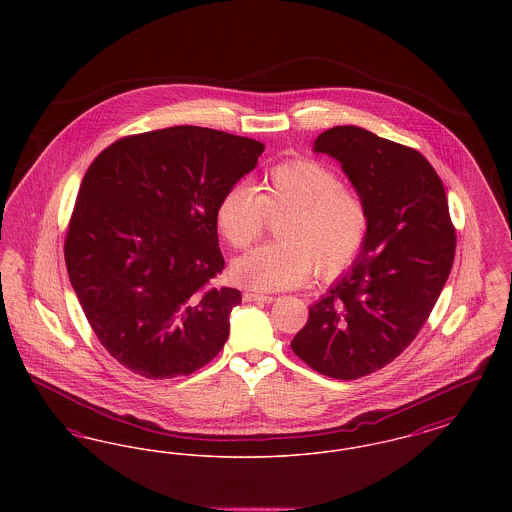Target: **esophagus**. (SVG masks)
I'll list each match as a JSON object with an SVG mask.
<instances>
[{
	"instance_id": "34e87169",
	"label": "esophagus",
	"mask_w": 512,
	"mask_h": 512,
	"mask_svg": "<svg viewBox=\"0 0 512 512\" xmlns=\"http://www.w3.org/2000/svg\"><path fill=\"white\" fill-rule=\"evenodd\" d=\"M245 303H272L274 297L272 295H265V293L245 292L244 293Z\"/></svg>"
}]
</instances>
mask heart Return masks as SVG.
<instances>
[{"mask_svg": "<svg viewBox=\"0 0 512 512\" xmlns=\"http://www.w3.org/2000/svg\"><path fill=\"white\" fill-rule=\"evenodd\" d=\"M267 215H284L274 230L278 242L259 245L232 263L234 282L255 292L301 286L315 267L320 276L340 274L357 259L368 234L365 201L311 159L274 167L255 190L245 184L228 188L215 220L220 236L244 249L263 234Z\"/></svg>", "mask_w": 512, "mask_h": 512, "instance_id": "b5f03b06", "label": "heart"}]
</instances>
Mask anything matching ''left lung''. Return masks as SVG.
<instances>
[{
	"label": "left lung",
	"mask_w": 512,
	"mask_h": 512,
	"mask_svg": "<svg viewBox=\"0 0 512 512\" xmlns=\"http://www.w3.org/2000/svg\"><path fill=\"white\" fill-rule=\"evenodd\" d=\"M341 165L368 211L366 242L292 340L320 374L355 380L399 357L430 317L455 257V230L432 165L401 146L345 124L313 144Z\"/></svg>",
	"instance_id": "1"
}]
</instances>
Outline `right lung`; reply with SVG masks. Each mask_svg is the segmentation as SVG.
<instances>
[{"label":"right lung","instance_id":"1","mask_svg":"<svg viewBox=\"0 0 512 512\" xmlns=\"http://www.w3.org/2000/svg\"><path fill=\"white\" fill-rule=\"evenodd\" d=\"M263 149L213 128L171 126L122 138L90 165L65 263L92 330L128 370L188 376L224 347L242 293L211 286L224 268L215 211Z\"/></svg>","mask_w":512,"mask_h":512}]
</instances>
